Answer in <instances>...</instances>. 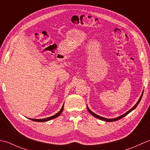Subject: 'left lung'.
<instances>
[{
    "label": "left lung",
    "instance_id": "left-lung-1",
    "mask_svg": "<svg viewBox=\"0 0 150 150\" xmlns=\"http://www.w3.org/2000/svg\"><path fill=\"white\" fill-rule=\"evenodd\" d=\"M142 95H143V91H142V94H141V96H140V97L139 100H138V102H137V103H136V104H135V105H134V106L132 108H131L130 110H129V111H128L127 112H126V113H124V114H123V115H122L120 116V117H117V118H111V119H109V118H103V117H100V116H99V115H96L95 113H94V112H93L92 111H91V110H90L89 109H88V106H87V109H88V112H89L91 115H92L93 116H94V117H96V118H98V119H100V120H103V121H106V122H114V121H117V120H120V118H122L124 117L125 116H126L127 114H129L130 112L132 111L133 110L137 108V106L138 105V104H139V102H140V101L141 100V98H142Z\"/></svg>",
    "mask_w": 150,
    "mask_h": 150
}]
</instances>
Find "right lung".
<instances>
[{"label": "right lung", "instance_id": "right-lung-1", "mask_svg": "<svg viewBox=\"0 0 150 150\" xmlns=\"http://www.w3.org/2000/svg\"><path fill=\"white\" fill-rule=\"evenodd\" d=\"M63 106H64V104L62 108V109H61L60 111L58 112L57 113H56V115L52 116V117L46 118H42V119H33V118H30V120H32L33 121H35V122H47V121H48V120H52V119H54L55 118H56V117H58V116H59L61 115V113H62L63 110Z\"/></svg>", "mask_w": 150, "mask_h": 150}]
</instances>
